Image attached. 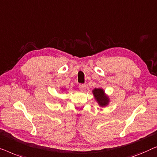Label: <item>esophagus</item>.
<instances>
[{"label":"esophagus","mask_w":157,"mask_h":157,"mask_svg":"<svg viewBox=\"0 0 157 157\" xmlns=\"http://www.w3.org/2000/svg\"><path fill=\"white\" fill-rule=\"evenodd\" d=\"M85 87H86V85L85 84H80V85H79V88L81 91H84V90H85Z\"/></svg>","instance_id":"obj_1"}]
</instances>
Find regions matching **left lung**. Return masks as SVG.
<instances>
[{"mask_svg":"<svg viewBox=\"0 0 157 157\" xmlns=\"http://www.w3.org/2000/svg\"><path fill=\"white\" fill-rule=\"evenodd\" d=\"M92 92H93L94 98H95L97 101H98L99 105L101 106V107H105V106L107 105L109 100H108V98L104 94L103 90L100 89H100L99 88H95Z\"/></svg>","mask_w":157,"mask_h":157,"instance_id":"left-lung-1","label":"left lung"}]
</instances>
